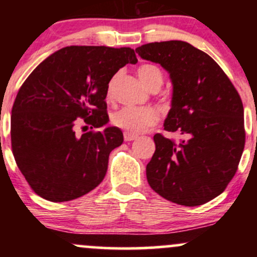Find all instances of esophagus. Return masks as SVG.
I'll return each mask as SVG.
<instances>
[{
	"mask_svg": "<svg viewBox=\"0 0 257 257\" xmlns=\"http://www.w3.org/2000/svg\"><path fill=\"white\" fill-rule=\"evenodd\" d=\"M123 135H124V141H133L137 139V135L132 134V133H128V132L123 133Z\"/></svg>",
	"mask_w": 257,
	"mask_h": 257,
	"instance_id": "1",
	"label": "esophagus"
}]
</instances>
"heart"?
I'll list each match as a JSON object with an SVG mask.
<instances>
[{
  "label": "heart",
  "instance_id": "b5f03b06",
  "mask_svg": "<svg viewBox=\"0 0 257 257\" xmlns=\"http://www.w3.org/2000/svg\"><path fill=\"white\" fill-rule=\"evenodd\" d=\"M139 78L141 79L145 87L150 90L159 89L164 82L163 72L158 66L153 64H144L138 69ZM112 85L113 79L111 81L107 89V98L112 96ZM159 114L155 108L151 107H123L114 112L112 116V123L113 125L118 126L123 131L132 133V134H139L145 132L147 128L158 123Z\"/></svg>",
  "mask_w": 257,
  "mask_h": 257
}]
</instances>
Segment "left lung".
Segmentation results:
<instances>
[{
  "instance_id": "8db88e82",
  "label": "left lung",
  "mask_w": 257,
  "mask_h": 257,
  "mask_svg": "<svg viewBox=\"0 0 257 257\" xmlns=\"http://www.w3.org/2000/svg\"><path fill=\"white\" fill-rule=\"evenodd\" d=\"M135 51L170 73L173 100L164 131L187 135L179 143L159 133L153 137L149 185L176 204H204L222 193L237 173L245 145L239 94L219 64L192 44L166 41Z\"/></svg>"
}]
</instances>
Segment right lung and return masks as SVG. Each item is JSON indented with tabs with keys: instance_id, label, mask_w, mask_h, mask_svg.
I'll return each mask as SVG.
<instances>
[{
	"instance_id": "add662e5",
	"label": "right lung",
	"mask_w": 257,
	"mask_h": 257,
	"mask_svg": "<svg viewBox=\"0 0 257 257\" xmlns=\"http://www.w3.org/2000/svg\"><path fill=\"white\" fill-rule=\"evenodd\" d=\"M137 64L134 49L70 46L53 53L20 87L12 108L11 141L17 166L35 193L51 202L84 196L102 181L108 156L122 145L116 126L76 137L83 122H108V83L125 64Z\"/></svg>"
}]
</instances>
